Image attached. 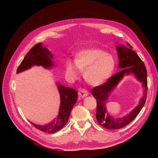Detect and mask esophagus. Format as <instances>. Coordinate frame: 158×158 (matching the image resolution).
<instances>
[{
    "label": "esophagus",
    "mask_w": 158,
    "mask_h": 158,
    "mask_svg": "<svg viewBox=\"0 0 158 158\" xmlns=\"http://www.w3.org/2000/svg\"><path fill=\"white\" fill-rule=\"evenodd\" d=\"M78 95H79V97H80L81 98H84L85 97H86L88 95V92L86 89H80L78 92Z\"/></svg>",
    "instance_id": "34e87169"
}]
</instances>
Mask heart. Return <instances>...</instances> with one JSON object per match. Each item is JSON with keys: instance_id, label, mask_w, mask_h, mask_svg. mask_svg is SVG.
<instances>
[{"instance_id": "heart-1", "label": "heart", "mask_w": 158, "mask_h": 158, "mask_svg": "<svg viewBox=\"0 0 158 158\" xmlns=\"http://www.w3.org/2000/svg\"><path fill=\"white\" fill-rule=\"evenodd\" d=\"M116 66L114 56L101 49L89 48L78 52L74 63L66 61L65 73L69 80H74L83 71L84 78L92 85H100L110 78Z\"/></svg>"}]
</instances>
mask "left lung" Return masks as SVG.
Returning <instances> with one entry per match:
<instances>
[{
    "mask_svg": "<svg viewBox=\"0 0 158 158\" xmlns=\"http://www.w3.org/2000/svg\"><path fill=\"white\" fill-rule=\"evenodd\" d=\"M117 56L119 59L118 68L122 70L111 76L106 83L94 88L91 90L93 96L97 100L96 118L100 125L107 129H118L127 126L132 121L144 107L148 91L147 71L142 60L132 50V46L127 43V46L119 44L117 46ZM132 74L142 84L144 95L138 106L123 118H114L106 111V103L109 95L125 75Z\"/></svg>",
    "mask_w": 158,
    "mask_h": 158,
    "instance_id": "left-lung-1",
    "label": "left lung"
}]
</instances>
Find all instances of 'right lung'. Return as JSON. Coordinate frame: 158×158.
Masks as SVG:
<instances>
[{
  "label": "right lung",
  "instance_id": "right-lung-1",
  "mask_svg": "<svg viewBox=\"0 0 158 158\" xmlns=\"http://www.w3.org/2000/svg\"><path fill=\"white\" fill-rule=\"evenodd\" d=\"M53 55L41 43L36 44L26 55L24 59L18 66L16 73L30 69L33 66H42L46 69H49L55 66ZM60 94V104L59 114L56 118L45 125H40L31 123L32 125L39 130L47 132L54 133L63 128L69 121V118L74 104L78 99V92L76 89L65 87L63 85L57 84Z\"/></svg>",
  "mask_w": 158,
  "mask_h": 158
}]
</instances>
